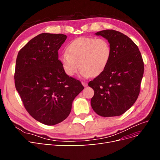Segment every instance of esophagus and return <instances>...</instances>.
Instances as JSON below:
<instances>
[{
	"mask_svg": "<svg viewBox=\"0 0 160 160\" xmlns=\"http://www.w3.org/2000/svg\"><path fill=\"white\" fill-rule=\"evenodd\" d=\"M82 85H83L84 87H87L88 86V83L85 81H82Z\"/></svg>",
	"mask_w": 160,
	"mask_h": 160,
	"instance_id": "1",
	"label": "esophagus"
}]
</instances>
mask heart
Here are the masks:
<instances>
[{
	"instance_id": "heart-1",
	"label": "heart",
	"mask_w": 160,
	"mask_h": 160,
	"mask_svg": "<svg viewBox=\"0 0 160 160\" xmlns=\"http://www.w3.org/2000/svg\"><path fill=\"white\" fill-rule=\"evenodd\" d=\"M111 55V46L105 38L82 37L69 43L67 52L61 57V62L69 76H73L79 65L82 77H96L105 69Z\"/></svg>"
}]
</instances>
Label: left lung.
<instances>
[{"mask_svg":"<svg viewBox=\"0 0 160 160\" xmlns=\"http://www.w3.org/2000/svg\"><path fill=\"white\" fill-rule=\"evenodd\" d=\"M108 40L111 55L105 69L89 82L94 90L91 99L95 112L102 117L119 116L137 100L144 64L136 44L124 34L108 29L95 33Z\"/></svg>","mask_w":160,"mask_h":160,"instance_id":"obj_1","label":"left lung"}]
</instances>
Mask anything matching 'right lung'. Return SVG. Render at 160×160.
Wrapping results in <instances>:
<instances>
[{
	"label": "right lung",
	"mask_w": 160,
	"mask_h": 160,
	"mask_svg": "<svg viewBox=\"0 0 160 160\" xmlns=\"http://www.w3.org/2000/svg\"><path fill=\"white\" fill-rule=\"evenodd\" d=\"M63 34L41 33L19 51L14 85L24 107L38 122L48 125L68 117L72 102L84 89L81 81L67 75L58 50L66 40Z\"/></svg>",
	"instance_id": "add662e5"
}]
</instances>
